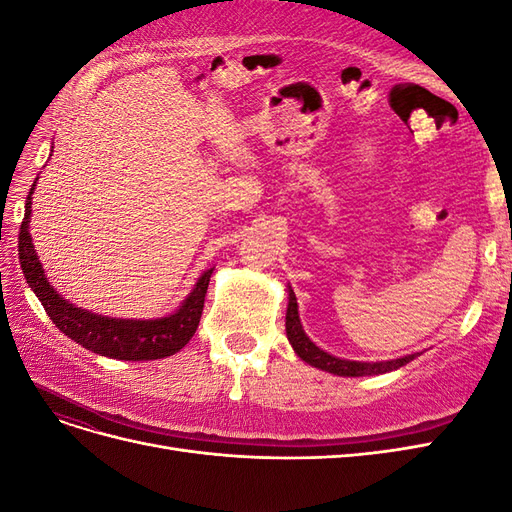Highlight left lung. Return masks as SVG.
Segmentation results:
<instances>
[{"label": "left lung", "instance_id": "1", "mask_svg": "<svg viewBox=\"0 0 512 512\" xmlns=\"http://www.w3.org/2000/svg\"><path fill=\"white\" fill-rule=\"evenodd\" d=\"M286 335L288 342L292 344L294 352H297L301 359L309 365H314L318 369L331 371V374L337 376H371V374H386V371H393L404 367L410 363L416 354L404 356V359H395V361H384V363H359V361H346V359H337V356H331L324 350H320L312 339H309L301 327L299 320V309H297V297L294 292L288 290V312H286Z\"/></svg>", "mask_w": 512, "mask_h": 512}]
</instances>
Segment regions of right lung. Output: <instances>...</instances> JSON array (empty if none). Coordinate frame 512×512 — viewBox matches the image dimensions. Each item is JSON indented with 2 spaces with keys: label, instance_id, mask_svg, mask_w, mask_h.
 <instances>
[{
  "label": "right lung",
  "instance_id": "1",
  "mask_svg": "<svg viewBox=\"0 0 512 512\" xmlns=\"http://www.w3.org/2000/svg\"><path fill=\"white\" fill-rule=\"evenodd\" d=\"M34 188L36 181L25 200V218L19 230V262L27 284L36 292V297L44 305L55 327L83 348L119 361L164 359V356L175 354L188 344L198 329L213 269L203 273L190 292V297L183 301L173 316L158 320H121L85 312V309L74 307L66 299H61L53 286L46 282L32 245V235H29Z\"/></svg>",
  "mask_w": 512,
  "mask_h": 512
}]
</instances>
